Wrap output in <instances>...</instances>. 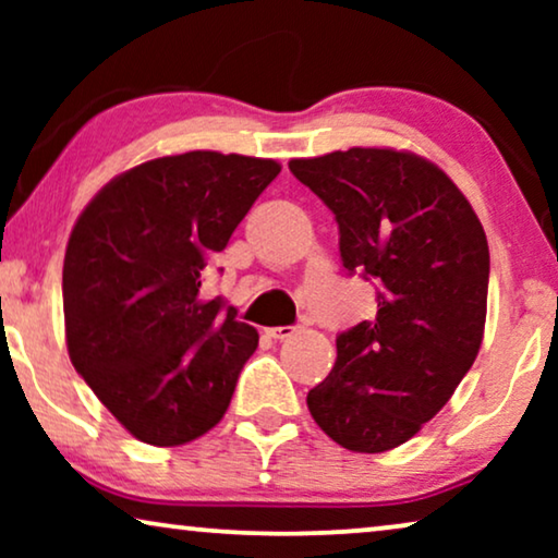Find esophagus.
Masks as SVG:
<instances>
[{"label": "esophagus", "mask_w": 558, "mask_h": 558, "mask_svg": "<svg viewBox=\"0 0 558 558\" xmlns=\"http://www.w3.org/2000/svg\"><path fill=\"white\" fill-rule=\"evenodd\" d=\"M296 332V327L294 325H281V327H269V330H266V335H269L271 340H287V338H292V335Z\"/></svg>", "instance_id": "34e87169"}]
</instances>
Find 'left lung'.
<instances>
[{
    "label": "left lung",
    "instance_id": "1",
    "mask_svg": "<svg viewBox=\"0 0 558 558\" xmlns=\"http://www.w3.org/2000/svg\"><path fill=\"white\" fill-rule=\"evenodd\" d=\"M289 170L332 210L340 262L376 281L373 319L338 335L310 414L350 452L409 441L452 399L485 330L490 251L460 187L411 151L353 147L292 159Z\"/></svg>",
    "mask_w": 558,
    "mask_h": 558
}]
</instances>
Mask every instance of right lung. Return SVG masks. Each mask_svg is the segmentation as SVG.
<instances>
[{"mask_svg":"<svg viewBox=\"0 0 558 558\" xmlns=\"http://www.w3.org/2000/svg\"><path fill=\"white\" fill-rule=\"evenodd\" d=\"M281 172L274 159L185 151L113 178L75 220L63 264L68 355L129 434L185 445L223 418L258 345L208 258Z\"/></svg>","mask_w":558,"mask_h":558,"instance_id":"right-lung-1","label":"right lung"}]
</instances>
